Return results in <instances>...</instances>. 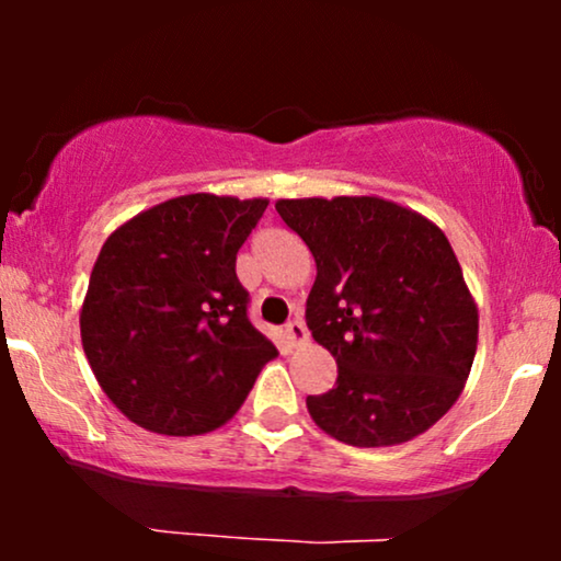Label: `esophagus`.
I'll return each mask as SVG.
<instances>
[{
	"label": "esophagus",
	"mask_w": 561,
	"mask_h": 561,
	"mask_svg": "<svg viewBox=\"0 0 561 561\" xmlns=\"http://www.w3.org/2000/svg\"><path fill=\"white\" fill-rule=\"evenodd\" d=\"M283 332H286V336H288V342H290V344H304L306 340H309V332H306V327H304V321H301V319L288 321V324H286V329H283Z\"/></svg>",
	"instance_id": "esophagus-1"
}]
</instances>
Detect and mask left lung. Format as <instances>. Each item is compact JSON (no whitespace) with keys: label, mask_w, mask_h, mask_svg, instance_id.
<instances>
[{"label":"left lung","mask_w":561,"mask_h":561,"mask_svg":"<svg viewBox=\"0 0 561 561\" xmlns=\"http://www.w3.org/2000/svg\"><path fill=\"white\" fill-rule=\"evenodd\" d=\"M275 211L317 260L306 327L336 359L311 419L352 447L434 426L462 393L478 309L439 227L375 196L280 198Z\"/></svg>","instance_id":"left-lung-1"}]
</instances>
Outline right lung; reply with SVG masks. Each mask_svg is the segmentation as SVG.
<instances>
[{
	"mask_svg": "<svg viewBox=\"0 0 561 561\" xmlns=\"http://www.w3.org/2000/svg\"><path fill=\"white\" fill-rule=\"evenodd\" d=\"M265 198L191 194L122 225L99 252L81 342L110 401L137 426L206 434L240 409L275 347L250 324L237 252Z\"/></svg>",
	"mask_w": 561,
	"mask_h": 561,
	"instance_id": "obj_1",
	"label": "right lung"
}]
</instances>
